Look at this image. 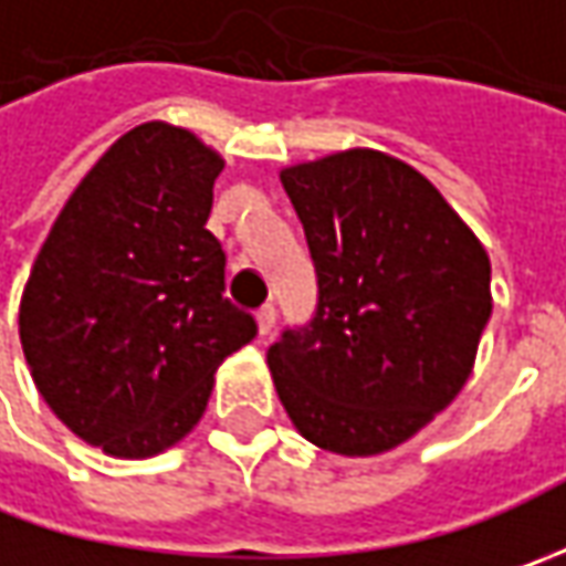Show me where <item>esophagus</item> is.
I'll use <instances>...</instances> for the list:
<instances>
[{
    "instance_id": "obj_1",
    "label": "esophagus",
    "mask_w": 566,
    "mask_h": 566,
    "mask_svg": "<svg viewBox=\"0 0 566 566\" xmlns=\"http://www.w3.org/2000/svg\"><path fill=\"white\" fill-rule=\"evenodd\" d=\"M254 321H258V334H261V337H268V334L273 331V324H276V308H273V305H264V308L254 315Z\"/></svg>"
}]
</instances>
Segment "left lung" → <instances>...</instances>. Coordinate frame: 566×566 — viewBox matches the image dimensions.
Segmentation results:
<instances>
[{
    "mask_svg": "<svg viewBox=\"0 0 566 566\" xmlns=\"http://www.w3.org/2000/svg\"><path fill=\"white\" fill-rule=\"evenodd\" d=\"M317 271V312L268 353L295 431L339 457L419 434L472 375L491 317L479 235L419 169L349 147L280 169Z\"/></svg>",
    "mask_w": 566,
    "mask_h": 566,
    "instance_id": "left-lung-1",
    "label": "left lung"
}]
</instances>
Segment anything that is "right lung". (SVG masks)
Returning a JSON list of instances; mask_svg holds the SVG:
<instances>
[{
  "instance_id": "obj_1",
  "label": "right lung",
  "mask_w": 566,
  "mask_h": 566,
  "mask_svg": "<svg viewBox=\"0 0 566 566\" xmlns=\"http://www.w3.org/2000/svg\"><path fill=\"white\" fill-rule=\"evenodd\" d=\"M223 157L195 132L144 122L77 182L21 293L18 334L40 397L119 460L176 447L213 375L254 334L223 295L207 227Z\"/></svg>"
}]
</instances>
